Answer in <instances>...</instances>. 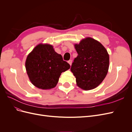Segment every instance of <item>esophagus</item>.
I'll list each match as a JSON object with an SVG mask.
<instances>
[{
	"instance_id": "esophagus-1",
	"label": "esophagus",
	"mask_w": 132,
	"mask_h": 132,
	"mask_svg": "<svg viewBox=\"0 0 132 132\" xmlns=\"http://www.w3.org/2000/svg\"><path fill=\"white\" fill-rule=\"evenodd\" d=\"M68 63L69 64L71 65V63H72V60H69V61H68Z\"/></svg>"
}]
</instances>
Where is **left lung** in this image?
Masks as SVG:
<instances>
[{"instance_id":"obj_1","label":"left lung","mask_w":132,"mask_h":132,"mask_svg":"<svg viewBox=\"0 0 132 132\" xmlns=\"http://www.w3.org/2000/svg\"><path fill=\"white\" fill-rule=\"evenodd\" d=\"M74 47L78 55L70 70L76 78L77 85L85 90L94 89L108 73L109 54L100 42L91 37L82 39Z\"/></svg>"}]
</instances>
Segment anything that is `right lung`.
Returning <instances> with one entry per match:
<instances>
[{
    "instance_id": "add662e5",
    "label": "right lung",
    "mask_w": 132,
    "mask_h": 132,
    "mask_svg": "<svg viewBox=\"0 0 132 132\" xmlns=\"http://www.w3.org/2000/svg\"><path fill=\"white\" fill-rule=\"evenodd\" d=\"M69 64L55 52L53 46L38 44L28 54L25 68L30 81L43 90L55 87L62 72L68 70Z\"/></svg>"
}]
</instances>
